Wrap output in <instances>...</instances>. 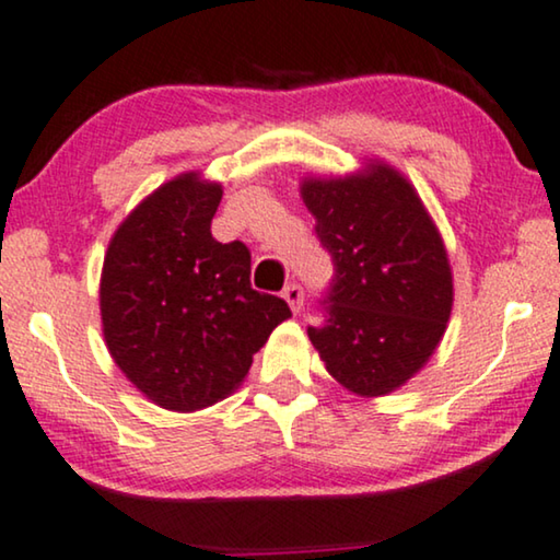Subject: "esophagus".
<instances>
[{
	"label": "esophagus",
	"instance_id": "1",
	"mask_svg": "<svg viewBox=\"0 0 560 560\" xmlns=\"http://www.w3.org/2000/svg\"><path fill=\"white\" fill-rule=\"evenodd\" d=\"M283 299H287L291 312H299L304 306V289L299 287V283H289V287L283 289Z\"/></svg>",
	"mask_w": 560,
	"mask_h": 560
}]
</instances>
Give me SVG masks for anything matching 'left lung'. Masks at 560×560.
<instances>
[{
	"label": "left lung",
	"mask_w": 560,
	"mask_h": 560,
	"mask_svg": "<svg viewBox=\"0 0 560 560\" xmlns=\"http://www.w3.org/2000/svg\"><path fill=\"white\" fill-rule=\"evenodd\" d=\"M304 205L332 256L325 325L306 335L327 373L358 396H385L434 355L452 314L444 241L411 183L373 162L348 177H310Z\"/></svg>",
	"instance_id": "left-lung-1"
}]
</instances>
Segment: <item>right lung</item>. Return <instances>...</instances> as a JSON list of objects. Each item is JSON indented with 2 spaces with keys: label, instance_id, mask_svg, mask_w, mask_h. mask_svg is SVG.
Listing matches in <instances>:
<instances>
[{
  "label": "right lung",
  "instance_id": "obj_1",
  "mask_svg": "<svg viewBox=\"0 0 560 560\" xmlns=\"http://www.w3.org/2000/svg\"><path fill=\"white\" fill-rule=\"evenodd\" d=\"M220 198L198 172L156 187L114 233L101 271L108 352L149 400L179 413L238 388L291 317L281 296L250 289L246 243L212 238Z\"/></svg>",
  "mask_w": 560,
  "mask_h": 560
}]
</instances>
